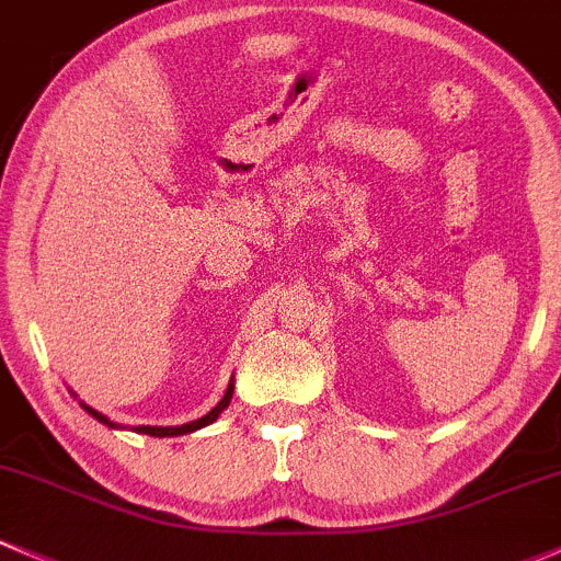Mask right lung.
Here are the masks:
<instances>
[{
	"label": "right lung",
	"instance_id": "add662e5",
	"mask_svg": "<svg viewBox=\"0 0 561 561\" xmlns=\"http://www.w3.org/2000/svg\"><path fill=\"white\" fill-rule=\"evenodd\" d=\"M69 394L75 397V391H69ZM232 394H234V375H232V380H229L227 391H224L221 402H218V405L213 408L210 413H205V415H202V419H196V421H188V424H181V426H137L135 432H140V435H151V437H178V435H188V432H196V430H202V426L213 424V421H216L218 415H221L224 410L229 408V402H232ZM80 408H83L85 413L91 415V419H96V421H100V424L110 426V430H126V426L115 424V421H110L105 413H100V410H94V408H91V405H85V402H80Z\"/></svg>",
	"mask_w": 561,
	"mask_h": 561
}]
</instances>
